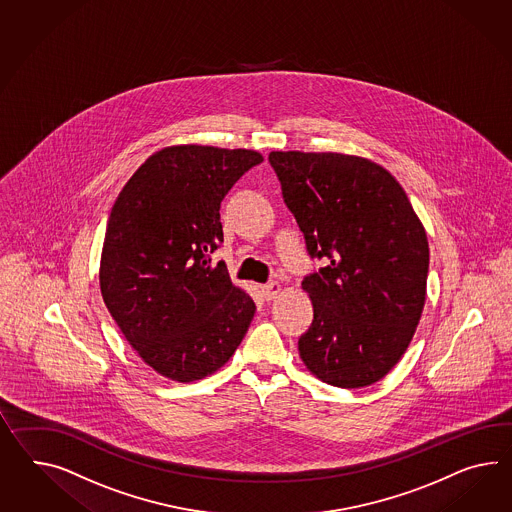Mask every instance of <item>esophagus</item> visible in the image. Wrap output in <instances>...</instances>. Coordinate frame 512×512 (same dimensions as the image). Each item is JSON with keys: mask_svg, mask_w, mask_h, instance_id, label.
Masks as SVG:
<instances>
[{"mask_svg": "<svg viewBox=\"0 0 512 512\" xmlns=\"http://www.w3.org/2000/svg\"><path fill=\"white\" fill-rule=\"evenodd\" d=\"M261 291H263L264 300H274L276 298L277 294L281 292V285L277 283V281H272V283H266V285H263L261 287Z\"/></svg>", "mask_w": 512, "mask_h": 512, "instance_id": "1", "label": "esophagus"}]
</instances>
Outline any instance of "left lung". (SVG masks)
Returning <instances> with one entry per match:
<instances>
[{
    "instance_id": "8db88e82",
    "label": "left lung",
    "mask_w": 512,
    "mask_h": 512,
    "mask_svg": "<svg viewBox=\"0 0 512 512\" xmlns=\"http://www.w3.org/2000/svg\"><path fill=\"white\" fill-rule=\"evenodd\" d=\"M268 160L311 259H326L302 281L313 324L300 358L326 384L371 386L401 360L423 313L425 227L397 179L367 158L272 151Z\"/></svg>"
}]
</instances>
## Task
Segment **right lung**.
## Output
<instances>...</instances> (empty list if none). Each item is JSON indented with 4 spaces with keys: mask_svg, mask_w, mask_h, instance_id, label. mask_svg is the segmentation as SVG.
I'll return each mask as SVG.
<instances>
[{
    "mask_svg": "<svg viewBox=\"0 0 512 512\" xmlns=\"http://www.w3.org/2000/svg\"><path fill=\"white\" fill-rule=\"evenodd\" d=\"M248 149L173 145L154 152L111 208L100 292L139 358L175 382L216 373L248 332L255 304L223 261L220 205L248 169Z\"/></svg>",
    "mask_w": 512,
    "mask_h": 512,
    "instance_id": "1",
    "label": "right lung"
}]
</instances>
